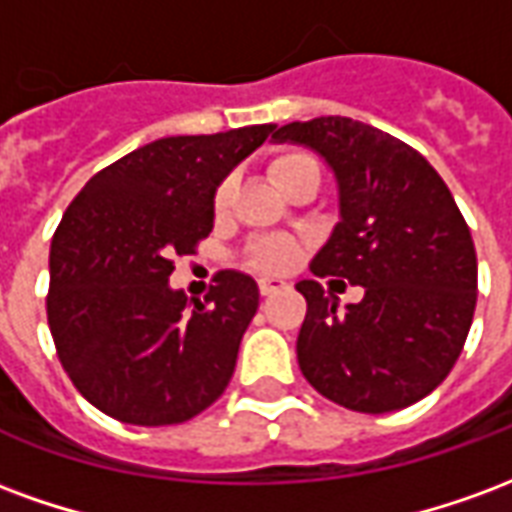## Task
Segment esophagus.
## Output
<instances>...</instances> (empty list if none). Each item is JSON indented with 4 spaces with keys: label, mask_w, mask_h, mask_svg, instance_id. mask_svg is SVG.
<instances>
[{
    "label": "esophagus",
    "mask_w": 512,
    "mask_h": 512,
    "mask_svg": "<svg viewBox=\"0 0 512 512\" xmlns=\"http://www.w3.org/2000/svg\"><path fill=\"white\" fill-rule=\"evenodd\" d=\"M288 288V282L285 279H277V277H266L260 279V296H271V293H279V290Z\"/></svg>",
    "instance_id": "obj_1"
}]
</instances>
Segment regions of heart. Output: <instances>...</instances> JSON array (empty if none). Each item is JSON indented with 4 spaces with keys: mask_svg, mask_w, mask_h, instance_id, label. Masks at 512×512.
Listing matches in <instances>:
<instances>
[{
    "mask_svg": "<svg viewBox=\"0 0 512 512\" xmlns=\"http://www.w3.org/2000/svg\"><path fill=\"white\" fill-rule=\"evenodd\" d=\"M318 167L315 158L301 153V150H288V153H279L271 164H268V175L277 183V189L290 180L299 169ZM235 194V180L227 178L219 183L216 189V197H213V205H216V213H224L230 208ZM299 260V246L288 241V238H263V241H255L246 252V263L255 268V271H263V274H279V271H288V268L296 266Z\"/></svg>",
    "mask_w": 512,
    "mask_h": 512,
    "instance_id": "heart-1",
    "label": "heart"
}]
</instances>
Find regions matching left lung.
Listing matches in <instances>:
<instances>
[{
  "mask_svg": "<svg viewBox=\"0 0 512 512\" xmlns=\"http://www.w3.org/2000/svg\"><path fill=\"white\" fill-rule=\"evenodd\" d=\"M310 147L337 183L329 241L315 277L362 285L359 304L301 279L307 299L296 354L304 378L337 406L386 414L430 395L461 356L477 304L472 233L447 183L414 147L351 117L274 128Z\"/></svg>",
  "mask_w": 512,
  "mask_h": 512,
  "instance_id": "left-lung-1",
  "label": "left lung"
}]
</instances>
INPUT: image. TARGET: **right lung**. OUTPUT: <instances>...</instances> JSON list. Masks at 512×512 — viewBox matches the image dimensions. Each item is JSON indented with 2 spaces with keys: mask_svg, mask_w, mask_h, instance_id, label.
Segmentation results:
<instances>
[{
  "mask_svg": "<svg viewBox=\"0 0 512 512\" xmlns=\"http://www.w3.org/2000/svg\"><path fill=\"white\" fill-rule=\"evenodd\" d=\"M274 123L164 136L87 180L49 252V329L65 373L128 425L197 417L233 378L260 304L249 274L222 271L205 301L169 285L172 257L213 230L216 189Z\"/></svg>",
  "mask_w": 512,
  "mask_h": 512,
  "instance_id": "add662e5",
  "label": "right lung"
}]
</instances>
